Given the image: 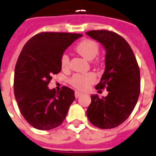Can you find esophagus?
Listing matches in <instances>:
<instances>
[{
	"label": "esophagus",
	"instance_id": "34e87169",
	"mask_svg": "<svg viewBox=\"0 0 156 156\" xmlns=\"http://www.w3.org/2000/svg\"><path fill=\"white\" fill-rule=\"evenodd\" d=\"M82 95V93H80V92H78V91H75V93H74V96H75V97H76V98L81 97Z\"/></svg>",
	"mask_w": 156,
	"mask_h": 156
}]
</instances>
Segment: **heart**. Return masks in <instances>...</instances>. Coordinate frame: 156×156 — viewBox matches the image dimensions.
<instances>
[{"mask_svg": "<svg viewBox=\"0 0 156 156\" xmlns=\"http://www.w3.org/2000/svg\"><path fill=\"white\" fill-rule=\"evenodd\" d=\"M99 49L100 48L98 44L90 39H84L75 46V50L77 52L88 60H92L94 59L99 53ZM60 63L63 69L65 70L68 68L70 59L67 54L63 53L61 55ZM95 80L96 78L94 74L91 73L84 74H76L70 78V82L76 89L79 90H86L95 82Z\"/></svg>", "mask_w": 156, "mask_h": 156, "instance_id": "heart-1", "label": "heart"}]
</instances>
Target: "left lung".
Here are the masks:
<instances>
[{
	"instance_id": "left-lung-1",
	"label": "left lung",
	"mask_w": 156,
	"mask_h": 156,
	"mask_svg": "<svg viewBox=\"0 0 156 156\" xmlns=\"http://www.w3.org/2000/svg\"><path fill=\"white\" fill-rule=\"evenodd\" d=\"M86 34L105 48V70L95 88L108 91L102 98L92 95L86 115L95 126L115 128L128 119L136 106L140 91V69L132 48L122 36L106 30Z\"/></svg>"
}]
</instances>
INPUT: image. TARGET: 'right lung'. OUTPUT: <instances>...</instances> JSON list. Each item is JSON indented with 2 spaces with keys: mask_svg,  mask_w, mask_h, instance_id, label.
<instances>
[{
  "mask_svg": "<svg viewBox=\"0 0 156 156\" xmlns=\"http://www.w3.org/2000/svg\"><path fill=\"white\" fill-rule=\"evenodd\" d=\"M80 34L42 32L22 49L15 68L14 94L22 115L30 125L49 130L63 123L75 100L73 89H49L52 75L61 71L60 58Z\"/></svg>",
  "mask_w": 156,
  "mask_h": 156,
  "instance_id": "1",
  "label": "right lung"
}]
</instances>
